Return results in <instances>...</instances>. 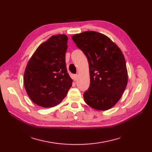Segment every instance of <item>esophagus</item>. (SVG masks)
Instances as JSON below:
<instances>
[{
	"label": "esophagus",
	"instance_id": "34e87169",
	"mask_svg": "<svg viewBox=\"0 0 152 152\" xmlns=\"http://www.w3.org/2000/svg\"><path fill=\"white\" fill-rule=\"evenodd\" d=\"M77 78H78V75H73V79L74 81H76L77 80Z\"/></svg>",
	"mask_w": 152,
	"mask_h": 152
}]
</instances>
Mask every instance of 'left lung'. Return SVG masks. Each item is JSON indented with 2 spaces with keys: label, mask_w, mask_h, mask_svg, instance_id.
<instances>
[{
  "label": "left lung",
  "mask_w": 152,
  "mask_h": 152,
  "mask_svg": "<svg viewBox=\"0 0 152 152\" xmlns=\"http://www.w3.org/2000/svg\"><path fill=\"white\" fill-rule=\"evenodd\" d=\"M72 38L88 59L90 86L84 94L86 103L101 111L112 108L121 99L128 82L122 50L99 32L87 31Z\"/></svg>",
  "instance_id": "left-lung-1"
}]
</instances>
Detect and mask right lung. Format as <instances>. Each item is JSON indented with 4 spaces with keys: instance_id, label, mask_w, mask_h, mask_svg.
I'll return each instance as SVG.
<instances>
[{
    "instance_id": "obj_1",
    "label": "right lung",
    "mask_w": 152,
    "mask_h": 152,
    "mask_svg": "<svg viewBox=\"0 0 152 152\" xmlns=\"http://www.w3.org/2000/svg\"><path fill=\"white\" fill-rule=\"evenodd\" d=\"M67 40L65 34L53 35L39 45L27 63L25 88L30 99L40 107L59 104L72 87L65 63Z\"/></svg>"
}]
</instances>
